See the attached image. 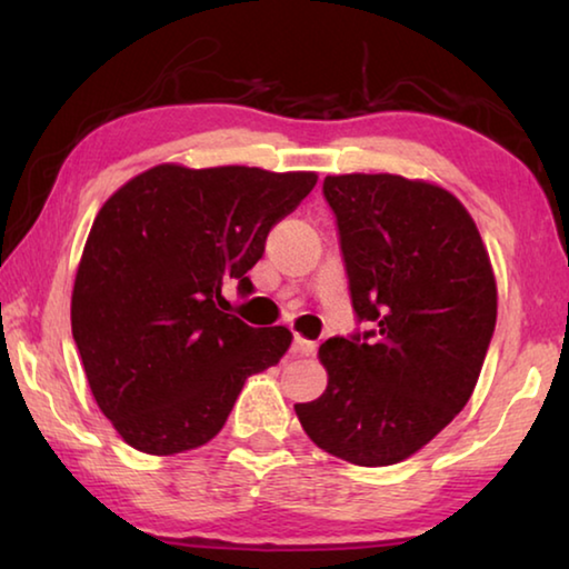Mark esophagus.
<instances>
[{
  "label": "esophagus",
  "mask_w": 569,
  "mask_h": 569,
  "mask_svg": "<svg viewBox=\"0 0 569 569\" xmlns=\"http://www.w3.org/2000/svg\"><path fill=\"white\" fill-rule=\"evenodd\" d=\"M291 351L296 356H313L316 353V341H308V339H303V336H296Z\"/></svg>",
  "instance_id": "34e87169"
}]
</instances>
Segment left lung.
<instances>
[{
    "mask_svg": "<svg viewBox=\"0 0 569 569\" xmlns=\"http://www.w3.org/2000/svg\"><path fill=\"white\" fill-rule=\"evenodd\" d=\"M356 319L319 359L329 387L296 403L316 447L359 467H389L429 445L465 409L497 323V283L467 208L401 176H329Z\"/></svg>",
    "mask_w": 569,
    "mask_h": 569,
    "instance_id": "obj_1",
    "label": "left lung"
}]
</instances>
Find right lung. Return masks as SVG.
<instances>
[{"mask_svg":"<svg viewBox=\"0 0 569 569\" xmlns=\"http://www.w3.org/2000/svg\"><path fill=\"white\" fill-rule=\"evenodd\" d=\"M316 172L156 166L94 218L72 291V339L92 397L118 435L146 455L203 447L250 373L291 346L286 326L253 329L218 308L271 228L313 190Z\"/></svg>","mask_w":569,"mask_h":569,"instance_id":"1","label":"right lung"}]
</instances>
